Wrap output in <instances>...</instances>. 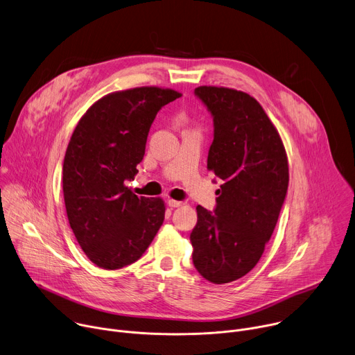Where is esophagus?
<instances>
[{"instance_id":"34e87169","label":"esophagus","mask_w":355,"mask_h":355,"mask_svg":"<svg viewBox=\"0 0 355 355\" xmlns=\"http://www.w3.org/2000/svg\"><path fill=\"white\" fill-rule=\"evenodd\" d=\"M167 204H168V207H171V208H180V207L184 205V202L175 200V199H168Z\"/></svg>"}]
</instances>
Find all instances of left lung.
I'll return each instance as SVG.
<instances>
[{
    "label": "left lung",
    "instance_id": "left-lung-1",
    "mask_svg": "<svg viewBox=\"0 0 355 355\" xmlns=\"http://www.w3.org/2000/svg\"><path fill=\"white\" fill-rule=\"evenodd\" d=\"M195 95L214 116L208 170L223 184L215 214L196 207L192 261L205 279L227 284L250 272L263 256L286 195L288 157L256 98L214 85L195 88Z\"/></svg>",
    "mask_w": 355,
    "mask_h": 355
}]
</instances>
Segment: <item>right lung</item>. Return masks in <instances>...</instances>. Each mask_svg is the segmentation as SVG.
Masks as SVG:
<instances>
[{"label":"right lung","mask_w":355,"mask_h":355,"mask_svg":"<svg viewBox=\"0 0 355 355\" xmlns=\"http://www.w3.org/2000/svg\"><path fill=\"white\" fill-rule=\"evenodd\" d=\"M180 96L162 87L107 94L71 135L63 163L66 212L80 247L99 268L137 261L163 225L164 200L137 196L125 181L137 174L157 112Z\"/></svg>","instance_id":"add662e5"}]
</instances>
